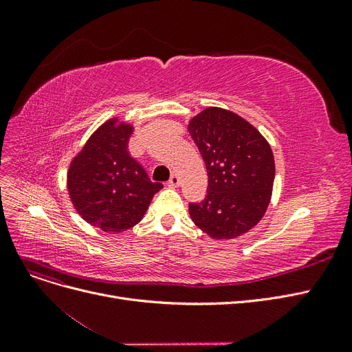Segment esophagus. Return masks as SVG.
<instances>
[{"instance_id": "esophagus-1", "label": "esophagus", "mask_w": 352, "mask_h": 352, "mask_svg": "<svg viewBox=\"0 0 352 352\" xmlns=\"http://www.w3.org/2000/svg\"><path fill=\"white\" fill-rule=\"evenodd\" d=\"M179 185H180V177H179V175L173 173L172 177H170V180L167 182V186L168 188H177Z\"/></svg>"}]
</instances>
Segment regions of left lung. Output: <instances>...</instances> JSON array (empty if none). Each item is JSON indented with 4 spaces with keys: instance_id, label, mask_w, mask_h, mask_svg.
I'll list each match as a JSON object with an SVG mask.
<instances>
[{
    "instance_id": "8db88e82",
    "label": "left lung",
    "mask_w": 352,
    "mask_h": 352,
    "mask_svg": "<svg viewBox=\"0 0 352 352\" xmlns=\"http://www.w3.org/2000/svg\"><path fill=\"white\" fill-rule=\"evenodd\" d=\"M206 163L204 201L189 204L195 225L212 239L238 238L267 210L274 182V157L267 140L236 113L208 107L189 120Z\"/></svg>"
}]
</instances>
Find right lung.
<instances>
[{"label":"right lung","mask_w":352,"mask_h":352,"mask_svg":"<svg viewBox=\"0 0 352 352\" xmlns=\"http://www.w3.org/2000/svg\"><path fill=\"white\" fill-rule=\"evenodd\" d=\"M131 123L113 117L102 123L67 172V192L79 216L89 225L119 233L140 223L155 192L163 188L148 177L144 167L131 157L127 144Z\"/></svg>","instance_id":"right-lung-1"}]
</instances>
